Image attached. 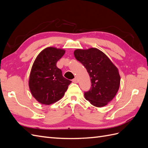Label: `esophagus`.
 <instances>
[{"label": "esophagus", "mask_w": 148, "mask_h": 148, "mask_svg": "<svg viewBox=\"0 0 148 148\" xmlns=\"http://www.w3.org/2000/svg\"><path fill=\"white\" fill-rule=\"evenodd\" d=\"M72 82H73V83H77L78 82V79H77V78H74L73 80H72Z\"/></svg>", "instance_id": "34e87169"}]
</instances>
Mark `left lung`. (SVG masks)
I'll use <instances>...</instances> for the list:
<instances>
[{
    "mask_svg": "<svg viewBox=\"0 0 148 148\" xmlns=\"http://www.w3.org/2000/svg\"><path fill=\"white\" fill-rule=\"evenodd\" d=\"M74 56L86 69L91 78L92 87L84 92L85 99L97 107L107 105L117 95L120 86V77L117 66L97 48L76 49Z\"/></svg>",
    "mask_w": 148,
    "mask_h": 148,
    "instance_id": "left-lung-1",
    "label": "left lung"
}]
</instances>
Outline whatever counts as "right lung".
I'll return each instance as SVG.
<instances>
[{
  "label": "right lung",
  "instance_id": "obj_1",
  "mask_svg": "<svg viewBox=\"0 0 148 148\" xmlns=\"http://www.w3.org/2000/svg\"><path fill=\"white\" fill-rule=\"evenodd\" d=\"M65 52L63 49L47 47L38 55L31 67L29 88L31 95L42 104L50 105L61 99L71 83L56 66Z\"/></svg>",
  "mask_w": 148,
  "mask_h": 148
}]
</instances>
